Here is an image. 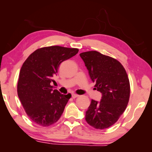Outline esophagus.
<instances>
[{
    "label": "esophagus",
    "instance_id": "34e87169",
    "mask_svg": "<svg viewBox=\"0 0 152 152\" xmlns=\"http://www.w3.org/2000/svg\"><path fill=\"white\" fill-rule=\"evenodd\" d=\"M78 96H79V95H76V94H72V97L73 99H75L76 97H78Z\"/></svg>",
    "mask_w": 152,
    "mask_h": 152
}]
</instances>
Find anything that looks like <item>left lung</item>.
Here are the masks:
<instances>
[{"mask_svg":"<svg viewBox=\"0 0 152 152\" xmlns=\"http://www.w3.org/2000/svg\"><path fill=\"white\" fill-rule=\"evenodd\" d=\"M95 89L102 93L101 101L91 100L86 112V120L96 129L110 127L118 120L127 107L130 83L122 64L114 58L96 51L80 54Z\"/></svg>","mask_w":152,"mask_h":152,"instance_id":"left-lung-1","label":"left lung"}]
</instances>
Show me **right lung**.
<instances>
[{
	"mask_svg": "<svg viewBox=\"0 0 152 152\" xmlns=\"http://www.w3.org/2000/svg\"><path fill=\"white\" fill-rule=\"evenodd\" d=\"M77 48L44 47L31 53L21 68L18 95L28 117L35 124L48 127L59 120L71 94H61L51 83L64 61L78 52Z\"/></svg>",
	"mask_w": 152,
	"mask_h": 152,
	"instance_id": "1",
	"label": "right lung"
}]
</instances>
